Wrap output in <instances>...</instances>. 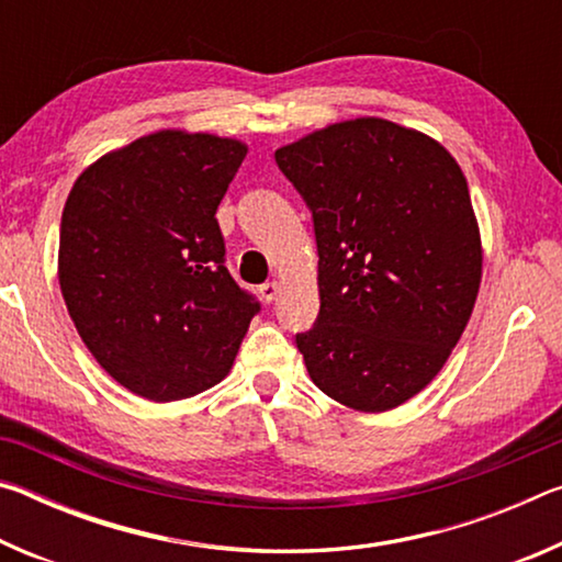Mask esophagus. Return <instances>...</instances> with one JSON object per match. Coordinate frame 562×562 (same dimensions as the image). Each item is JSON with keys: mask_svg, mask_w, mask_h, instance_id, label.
<instances>
[{"mask_svg": "<svg viewBox=\"0 0 562 562\" xmlns=\"http://www.w3.org/2000/svg\"><path fill=\"white\" fill-rule=\"evenodd\" d=\"M260 294H262V300H265V302L278 300V294H280V282H278V280H272V282H265V284H260Z\"/></svg>", "mask_w": 562, "mask_h": 562, "instance_id": "obj_1", "label": "esophagus"}]
</instances>
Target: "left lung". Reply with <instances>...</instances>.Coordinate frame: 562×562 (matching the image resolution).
<instances>
[{
    "mask_svg": "<svg viewBox=\"0 0 562 562\" xmlns=\"http://www.w3.org/2000/svg\"><path fill=\"white\" fill-rule=\"evenodd\" d=\"M315 225L319 315L294 335L322 392L386 412L439 374L471 317L481 237L459 164L384 119L327 126L274 154Z\"/></svg>",
    "mask_w": 562,
    "mask_h": 562,
    "instance_id": "8db88e82",
    "label": "left lung"
}]
</instances>
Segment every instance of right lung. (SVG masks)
I'll return each mask as SVG.
<instances>
[{"label": "right lung", "instance_id": "add662e5", "mask_svg": "<svg viewBox=\"0 0 562 562\" xmlns=\"http://www.w3.org/2000/svg\"><path fill=\"white\" fill-rule=\"evenodd\" d=\"M245 154L233 138L158 131L89 166L66 198V307L99 364L150 402L225 379L260 312L225 268L215 217Z\"/></svg>", "mask_w": 562, "mask_h": 562}]
</instances>
